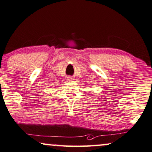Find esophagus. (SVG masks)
<instances>
[{"label": "esophagus", "mask_w": 152, "mask_h": 152, "mask_svg": "<svg viewBox=\"0 0 152 152\" xmlns=\"http://www.w3.org/2000/svg\"><path fill=\"white\" fill-rule=\"evenodd\" d=\"M68 80H73L74 78H72V77H68Z\"/></svg>", "instance_id": "1"}]
</instances>
